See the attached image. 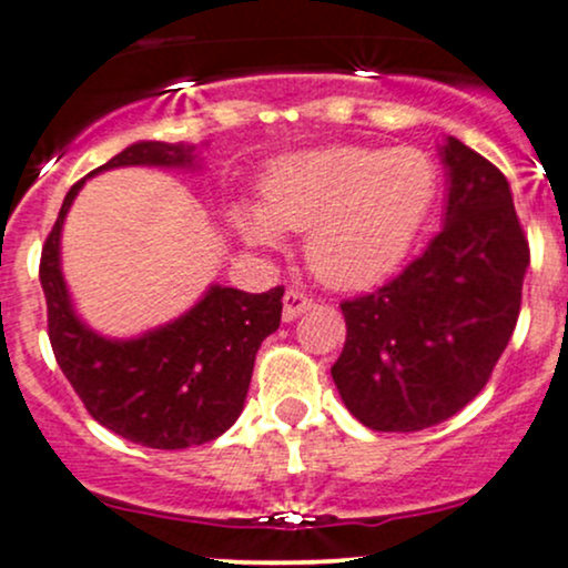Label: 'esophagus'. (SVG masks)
<instances>
[{
	"instance_id": "esophagus-1",
	"label": "esophagus",
	"mask_w": 568,
	"mask_h": 568,
	"mask_svg": "<svg viewBox=\"0 0 568 568\" xmlns=\"http://www.w3.org/2000/svg\"><path fill=\"white\" fill-rule=\"evenodd\" d=\"M310 310H315V302H312L306 293L296 291V288L285 291V296H283V321H288V323L296 321L298 315H304V312H310Z\"/></svg>"
}]
</instances>
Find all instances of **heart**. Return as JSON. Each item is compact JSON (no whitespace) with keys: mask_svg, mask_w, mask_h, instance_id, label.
Returning a JSON list of instances; mask_svg holds the SVG:
<instances>
[{"mask_svg":"<svg viewBox=\"0 0 568 568\" xmlns=\"http://www.w3.org/2000/svg\"><path fill=\"white\" fill-rule=\"evenodd\" d=\"M433 197L435 165L419 149L331 146L277 160L262 211L240 207L234 221L253 245L306 232V264L323 283L366 288L400 264Z\"/></svg>","mask_w":568,"mask_h":568,"instance_id":"b5f03b06","label":"heart"}]
</instances>
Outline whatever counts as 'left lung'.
I'll list each match as a JSON object with an SVG mask.
<instances>
[{
	"mask_svg": "<svg viewBox=\"0 0 568 568\" xmlns=\"http://www.w3.org/2000/svg\"><path fill=\"white\" fill-rule=\"evenodd\" d=\"M440 158V232L400 275L342 302L347 342L331 376L349 414L379 433H416L465 408L518 323L531 253L510 184L454 135Z\"/></svg>",
	"mask_w": 568,
	"mask_h": 568,
	"instance_id": "1",
	"label": "left lung"
}]
</instances>
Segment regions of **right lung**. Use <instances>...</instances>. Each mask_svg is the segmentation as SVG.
<instances>
[{
	"label": "right lung",
	"instance_id": "add662e5",
	"mask_svg": "<svg viewBox=\"0 0 568 568\" xmlns=\"http://www.w3.org/2000/svg\"><path fill=\"white\" fill-rule=\"evenodd\" d=\"M192 152L194 146L141 141L93 173L192 165ZM82 184L84 179L69 189L39 258L58 366L88 414L122 438L165 452L216 440L243 410L256 352L280 325L285 288L245 293L213 285L186 315L139 338L116 342L93 334L74 315L61 275L63 219Z\"/></svg>",
	"mask_w": 568,
	"mask_h": 568
}]
</instances>
